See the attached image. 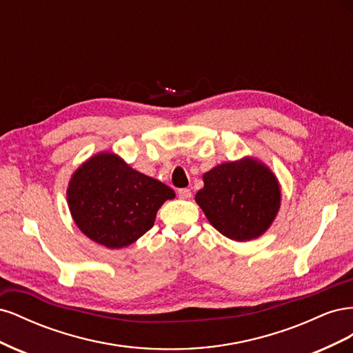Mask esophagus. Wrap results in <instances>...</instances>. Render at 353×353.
Masks as SVG:
<instances>
[{
  "mask_svg": "<svg viewBox=\"0 0 353 353\" xmlns=\"http://www.w3.org/2000/svg\"><path fill=\"white\" fill-rule=\"evenodd\" d=\"M178 196L181 197V199H185V200H188V199H191V190H188V188H181V190H178Z\"/></svg>",
  "mask_w": 353,
  "mask_h": 353,
  "instance_id": "obj_1",
  "label": "esophagus"
}]
</instances>
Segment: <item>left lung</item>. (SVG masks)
Wrapping results in <instances>:
<instances>
[{
  "label": "left lung",
  "mask_w": 353,
  "mask_h": 353,
  "mask_svg": "<svg viewBox=\"0 0 353 353\" xmlns=\"http://www.w3.org/2000/svg\"><path fill=\"white\" fill-rule=\"evenodd\" d=\"M196 203L213 228L236 241L259 239L281 206L279 178L259 159L244 156L203 174Z\"/></svg>",
  "instance_id": "8db88e82"
}]
</instances>
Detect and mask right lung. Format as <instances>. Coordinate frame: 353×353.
Segmentation results:
<instances>
[{"label": "right lung", "mask_w": 353, "mask_h": 353, "mask_svg": "<svg viewBox=\"0 0 353 353\" xmlns=\"http://www.w3.org/2000/svg\"><path fill=\"white\" fill-rule=\"evenodd\" d=\"M77 227L94 243L122 249L154 225L157 210L175 191L131 168L113 152H100L74 170L66 190Z\"/></svg>", "instance_id": "right-lung-1"}]
</instances>
